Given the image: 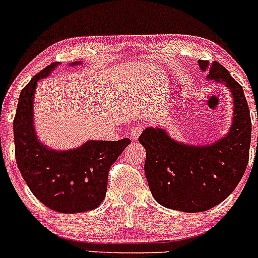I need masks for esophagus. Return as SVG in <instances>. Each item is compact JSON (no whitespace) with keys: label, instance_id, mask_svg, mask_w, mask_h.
Wrapping results in <instances>:
<instances>
[{"label":"esophagus","instance_id":"obj_1","mask_svg":"<svg viewBox=\"0 0 258 258\" xmlns=\"http://www.w3.org/2000/svg\"><path fill=\"white\" fill-rule=\"evenodd\" d=\"M142 131H144V127H141V126H136V127H134V128L131 130V137L134 140H137L139 139V136L140 135L142 134Z\"/></svg>","mask_w":258,"mask_h":258}]
</instances>
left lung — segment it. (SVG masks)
Instances as JSON below:
<instances>
[{
    "instance_id": "obj_1",
    "label": "left lung",
    "mask_w": 258,
    "mask_h": 258,
    "mask_svg": "<svg viewBox=\"0 0 258 258\" xmlns=\"http://www.w3.org/2000/svg\"><path fill=\"white\" fill-rule=\"evenodd\" d=\"M209 81L224 84L233 97L227 135L209 145L175 141L165 130L147 127L139 141L146 150L145 175L152 197L165 208L198 213L218 206L236 189L248 164L251 117L242 87L218 61L199 60Z\"/></svg>"
}]
</instances>
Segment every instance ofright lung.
<instances>
[{
	"instance_id": "1",
	"label": "right lung",
	"mask_w": 258,
	"mask_h": 258,
	"mask_svg": "<svg viewBox=\"0 0 258 258\" xmlns=\"http://www.w3.org/2000/svg\"><path fill=\"white\" fill-rule=\"evenodd\" d=\"M57 64L42 69L20 93L14 119L15 156L27 186L44 206L57 213H83L101 206L109 167L131 140H91L64 151L49 149L39 141L34 126L35 91L37 82L49 77ZM79 64L82 61L71 66Z\"/></svg>"
}]
</instances>
